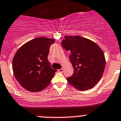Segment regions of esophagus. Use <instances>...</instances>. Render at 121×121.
Listing matches in <instances>:
<instances>
[{"instance_id": "obj_1", "label": "esophagus", "mask_w": 121, "mask_h": 121, "mask_svg": "<svg viewBox=\"0 0 121 121\" xmlns=\"http://www.w3.org/2000/svg\"><path fill=\"white\" fill-rule=\"evenodd\" d=\"M58 71L60 73H63V69H58Z\"/></svg>"}]
</instances>
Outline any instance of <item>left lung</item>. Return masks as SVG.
I'll use <instances>...</instances> for the list:
<instances>
[{
  "mask_svg": "<svg viewBox=\"0 0 121 121\" xmlns=\"http://www.w3.org/2000/svg\"><path fill=\"white\" fill-rule=\"evenodd\" d=\"M64 38L62 46L71 52L69 60L74 69L67 81L80 91L93 88L101 79L105 68L103 50L95 42L84 37L69 35Z\"/></svg>",
  "mask_w": 121,
  "mask_h": 121,
  "instance_id": "1",
  "label": "left lung"
}]
</instances>
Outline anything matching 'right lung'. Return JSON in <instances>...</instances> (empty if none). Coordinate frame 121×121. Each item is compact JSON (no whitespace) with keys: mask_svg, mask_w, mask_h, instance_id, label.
I'll list each match as a JSON object with an SVG mask.
<instances>
[{"mask_svg":"<svg viewBox=\"0 0 121 121\" xmlns=\"http://www.w3.org/2000/svg\"><path fill=\"white\" fill-rule=\"evenodd\" d=\"M55 39L44 37L28 41L19 48L13 60V70L20 84L30 92L42 91L51 82L56 69L48 60Z\"/></svg>","mask_w":121,"mask_h":121,"instance_id":"1","label":"right lung"}]
</instances>
